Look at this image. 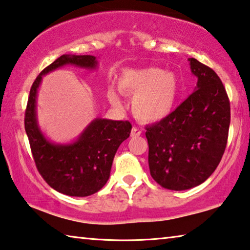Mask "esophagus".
<instances>
[{"instance_id": "esophagus-1", "label": "esophagus", "mask_w": 250, "mask_h": 250, "mask_svg": "<svg viewBox=\"0 0 250 250\" xmlns=\"http://www.w3.org/2000/svg\"><path fill=\"white\" fill-rule=\"evenodd\" d=\"M141 134V130L136 128V126H133L131 129V137H139Z\"/></svg>"}]
</instances>
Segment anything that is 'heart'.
<instances>
[{
    "instance_id": "1",
    "label": "heart",
    "mask_w": 250,
    "mask_h": 250,
    "mask_svg": "<svg viewBox=\"0 0 250 250\" xmlns=\"http://www.w3.org/2000/svg\"><path fill=\"white\" fill-rule=\"evenodd\" d=\"M118 88L126 96H133L131 110L134 117L145 122H158L167 118L177 104L180 82L176 73L154 66L125 69L118 79ZM113 105H121L113 88L108 89Z\"/></svg>"
}]
</instances>
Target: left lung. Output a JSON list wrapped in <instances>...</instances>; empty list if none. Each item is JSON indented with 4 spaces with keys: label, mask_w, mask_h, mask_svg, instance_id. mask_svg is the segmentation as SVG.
Instances as JSON below:
<instances>
[{
    "label": "left lung",
    "mask_w": 250,
    "mask_h": 250,
    "mask_svg": "<svg viewBox=\"0 0 250 250\" xmlns=\"http://www.w3.org/2000/svg\"><path fill=\"white\" fill-rule=\"evenodd\" d=\"M198 79L193 92L161 121L146 126L149 169L161 187L187 190L211 176L223 158L230 104L215 71L188 59Z\"/></svg>",
    "instance_id": "left-lung-1"
}]
</instances>
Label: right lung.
<instances>
[{"mask_svg": "<svg viewBox=\"0 0 250 250\" xmlns=\"http://www.w3.org/2000/svg\"><path fill=\"white\" fill-rule=\"evenodd\" d=\"M65 65L96 70L98 59L93 55L63 54L46 66L30 90L24 125L35 165L47 185L64 195L86 197L106 184L114 154L129 138L132 125L129 121L96 118L73 141L57 144L46 138L38 121V91L44 75Z\"/></svg>", "mask_w": 250, "mask_h": 250, "instance_id": "add662e5", "label": "right lung"}]
</instances>
